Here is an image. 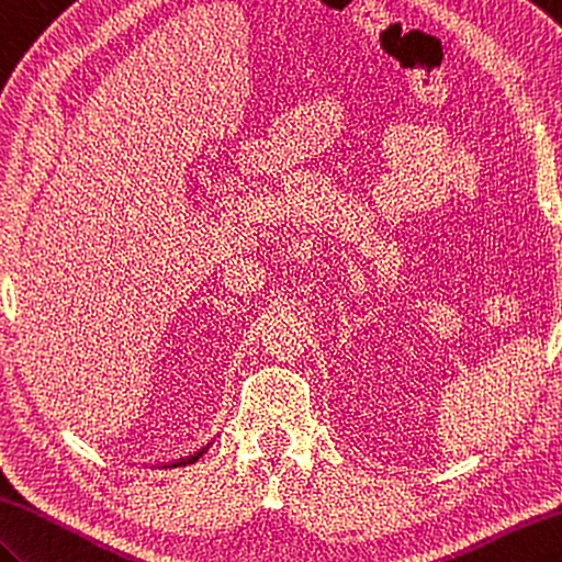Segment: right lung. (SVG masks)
Returning a JSON list of instances; mask_svg holds the SVG:
<instances>
[{
	"mask_svg": "<svg viewBox=\"0 0 562 562\" xmlns=\"http://www.w3.org/2000/svg\"><path fill=\"white\" fill-rule=\"evenodd\" d=\"M206 450H209V445H206V447H202V450H199V452H194L192 457H187V459H180V461H178V464H194V461H196L199 457H202V454H204Z\"/></svg>",
	"mask_w": 562,
	"mask_h": 562,
	"instance_id": "add662e5",
	"label": "right lung"
}]
</instances>
